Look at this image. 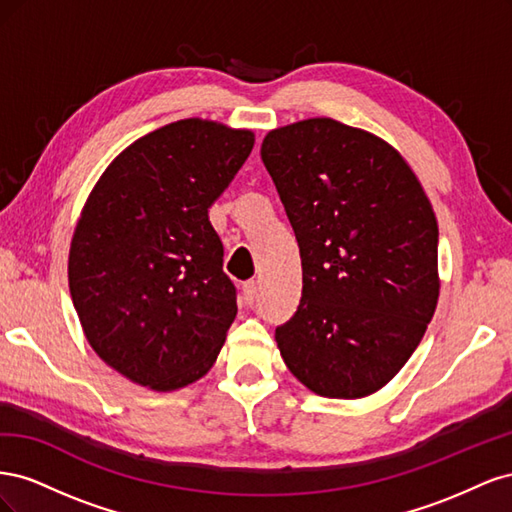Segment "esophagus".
Returning <instances> with one entry per match:
<instances>
[{"label": "esophagus", "instance_id": "obj_1", "mask_svg": "<svg viewBox=\"0 0 512 512\" xmlns=\"http://www.w3.org/2000/svg\"><path fill=\"white\" fill-rule=\"evenodd\" d=\"M256 294H258V284L256 282H245L243 284V299L247 305H252L256 301Z\"/></svg>", "mask_w": 512, "mask_h": 512}]
</instances>
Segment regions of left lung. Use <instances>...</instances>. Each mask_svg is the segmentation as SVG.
I'll use <instances>...</instances> for the list:
<instances>
[{
    "label": "left lung",
    "instance_id": "left-lung-1",
    "mask_svg": "<svg viewBox=\"0 0 512 512\" xmlns=\"http://www.w3.org/2000/svg\"><path fill=\"white\" fill-rule=\"evenodd\" d=\"M262 162L299 243L301 303L275 329L288 369L322 397L389 382L438 305V222L382 138L329 117L271 130Z\"/></svg>",
    "mask_w": 512,
    "mask_h": 512
}]
</instances>
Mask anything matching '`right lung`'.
Listing matches in <instances>:
<instances>
[{
	"instance_id": "1",
	"label": "right lung",
	"mask_w": 512,
	"mask_h": 512,
	"mask_svg": "<svg viewBox=\"0 0 512 512\" xmlns=\"http://www.w3.org/2000/svg\"><path fill=\"white\" fill-rule=\"evenodd\" d=\"M254 132L181 119L111 162L76 224L68 282L91 348L128 380L175 391L203 378L237 316L209 222Z\"/></svg>"
}]
</instances>
